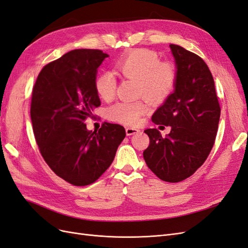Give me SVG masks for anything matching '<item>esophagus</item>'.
Instances as JSON below:
<instances>
[{
	"mask_svg": "<svg viewBox=\"0 0 248 248\" xmlns=\"http://www.w3.org/2000/svg\"><path fill=\"white\" fill-rule=\"evenodd\" d=\"M126 134L127 136H132V134H136L140 132V129L134 128V127H126Z\"/></svg>",
	"mask_w": 248,
	"mask_h": 248,
	"instance_id": "esophagus-1",
	"label": "esophagus"
}]
</instances>
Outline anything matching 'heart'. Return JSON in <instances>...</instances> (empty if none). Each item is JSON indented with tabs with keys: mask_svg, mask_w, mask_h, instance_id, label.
I'll return each instance as SVG.
<instances>
[{
	"mask_svg": "<svg viewBox=\"0 0 248 248\" xmlns=\"http://www.w3.org/2000/svg\"><path fill=\"white\" fill-rule=\"evenodd\" d=\"M115 71L126 78L139 81L140 94L151 101L166 98L174 88L176 69L170 63H159L154 51L134 49L120 58ZM96 92L103 100H110L115 95L116 79L110 72H103L95 80ZM148 111L142 101H120L108 108V116L116 122L137 125L142 115Z\"/></svg>",
	"mask_w": 248,
	"mask_h": 248,
	"instance_id": "heart-1",
	"label": "heart"
}]
</instances>
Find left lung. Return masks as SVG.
I'll return each instance as SVG.
<instances>
[{"label":"left lung","mask_w":248,"mask_h":248,"mask_svg":"<svg viewBox=\"0 0 248 248\" xmlns=\"http://www.w3.org/2000/svg\"><path fill=\"white\" fill-rule=\"evenodd\" d=\"M170 48L176 66L174 91L155 110L152 121L170 126V132L162 137L156 128L145 130L150 145L144 159L159 179L175 183L190 177L207 159L218 128L220 108L204 60L176 44Z\"/></svg>","instance_id":"obj_1"}]
</instances>
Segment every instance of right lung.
Masks as SVG:
<instances>
[{"label":"right lung","instance_id":"1","mask_svg":"<svg viewBox=\"0 0 248 248\" xmlns=\"http://www.w3.org/2000/svg\"><path fill=\"white\" fill-rule=\"evenodd\" d=\"M108 57L98 49L68 51L43 67L33 88L31 121L40 153L72 185L95 182L126 136L119 124L104 123L98 131L88 130L85 124L100 106L95 80Z\"/></svg>","mask_w":248,"mask_h":248}]
</instances>
